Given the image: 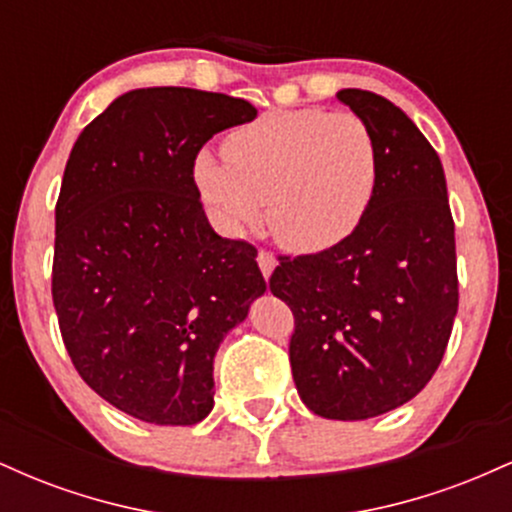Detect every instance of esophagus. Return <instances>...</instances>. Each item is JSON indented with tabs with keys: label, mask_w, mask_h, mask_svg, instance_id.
I'll return each instance as SVG.
<instances>
[{
	"label": "esophagus",
	"mask_w": 512,
	"mask_h": 512,
	"mask_svg": "<svg viewBox=\"0 0 512 512\" xmlns=\"http://www.w3.org/2000/svg\"><path fill=\"white\" fill-rule=\"evenodd\" d=\"M257 264H260L264 279H269V276H272V272H274V267H276V257L272 255V252L260 250V255H257Z\"/></svg>",
	"instance_id": "obj_1"
}]
</instances>
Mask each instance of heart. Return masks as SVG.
Instances as JSON below:
<instances>
[{
  "label": "heart",
  "mask_w": 512,
  "mask_h": 512,
  "mask_svg": "<svg viewBox=\"0 0 512 512\" xmlns=\"http://www.w3.org/2000/svg\"><path fill=\"white\" fill-rule=\"evenodd\" d=\"M226 161L199 151L192 180L223 231L240 236L267 219L296 255L337 248L368 214L380 149L354 113L272 110L228 134Z\"/></svg>",
  "instance_id": "b5f03b06"
}]
</instances>
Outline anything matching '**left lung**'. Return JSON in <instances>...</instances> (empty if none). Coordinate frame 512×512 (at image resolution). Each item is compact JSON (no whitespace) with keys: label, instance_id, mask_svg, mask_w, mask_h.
Wrapping results in <instances>:
<instances>
[{"label":"left lung","instance_id":"8db88e82","mask_svg":"<svg viewBox=\"0 0 512 512\" xmlns=\"http://www.w3.org/2000/svg\"><path fill=\"white\" fill-rule=\"evenodd\" d=\"M373 129L380 180L368 214L337 248L279 257L269 279L296 317L289 358L303 404L363 421L424 390L457 315L455 223L443 163L395 103L342 88Z\"/></svg>","mask_w":512,"mask_h":512}]
</instances>
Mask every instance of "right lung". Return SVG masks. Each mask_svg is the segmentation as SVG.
<instances>
[{
    "label": "right lung",
    "mask_w": 512,
    "mask_h": 512,
    "mask_svg": "<svg viewBox=\"0 0 512 512\" xmlns=\"http://www.w3.org/2000/svg\"><path fill=\"white\" fill-rule=\"evenodd\" d=\"M255 117L226 93L134 88L64 168L52 264L64 346L96 395L146 424L207 419L216 351L267 291L257 250L211 228L192 180L199 149Z\"/></svg>",
    "instance_id": "add662e5"
}]
</instances>
